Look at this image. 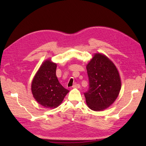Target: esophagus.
Instances as JSON below:
<instances>
[{
  "label": "esophagus",
  "instance_id": "1",
  "mask_svg": "<svg viewBox=\"0 0 146 146\" xmlns=\"http://www.w3.org/2000/svg\"><path fill=\"white\" fill-rule=\"evenodd\" d=\"M73 88H80V85L79 84H75L73 86Z\"/></svg>",
  "mask_w": 146,
  "mask_h": 146
}]
</instances>
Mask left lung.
<instances>
[{
    "instance_id": "obj_1",
    "label": "left lung",
    "mask_w": 146,
    "mask_h": 146,
    "mask_svg": "<svg viewBox=\"0 0 146 146\" xmlns=\"http://www.w3.org/2000/svg\"><path fill=\"white\" fill-rule=\"evenodd\" d=\"M86 70L89 89L85 93L86 103L91 110L100 111L113 104L121 89V79L115 65L106 55L95 53Z\"/></svg>"
}]
</instances>
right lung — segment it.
<instances>
[{
	"label": "right lung",
	"instance_id": "obj_1",
	"mask_svg": "<svg viewBox=\"0 0 146 146\" xmlns=\"http://www.w3.org/2000/svg\"><path fill=\"white\" fill-rule=\"evenodd\" d=\"M57 64L48 58L42 62L31 83V92L36 101L47 108H57L70 91L62 86L56 75Z\"/></svg>",
	"mask_w": 146,
	"mask_h": 146
}]
</instances>
